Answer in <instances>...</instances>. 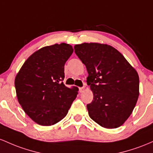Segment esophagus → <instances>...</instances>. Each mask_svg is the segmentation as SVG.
I'll return each mask as SVG.
<instances>
[{"label": "esophagus", "mask_w": 153, "mask_h": 153, "mask_svg": "<svg viewBox=\"0 0 153 153\" xmlns=\"http://www.w3.org/2000/svg\"><path fill=\"white\" fill-rule=\"evenodd\" d=\"M85 91V87H79V92H83Z\"/></svg>", "instance_id": "1"}]
</instances>
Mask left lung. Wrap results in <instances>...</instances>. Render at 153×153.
I'll use <instances>...</instances> for the list:
<instances>
[{"mask_svg":"<svg viewBox=\"0 0 153 153\" xmlns=\"http://www.w3.org/2000/svg\"><path fill=\"white\" fill-rule=\"evenodd\" d=\"M74 52L87 68V85L93 92V100L87 105L89 116L102 127H119L131 114L138 99L136 70L108 45H76Z\"/></svg>","mask_w":153,"mask_h":153,"instance_id":"1","label":"left lung"}]
</instances>
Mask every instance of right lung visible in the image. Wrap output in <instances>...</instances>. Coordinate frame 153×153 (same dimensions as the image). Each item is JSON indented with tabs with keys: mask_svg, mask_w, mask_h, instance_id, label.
I'll list each match as a JSON object with an SVG mask.
<instances>
[{
	"mask_svg": "<svg viewBox=\"0 0 153 153\" xmlns=\"http://www.w3.org/2000/svg\"><path fill=\"white\" fill-rule=\"evenodd\" d=\"M74 50L61 43L46 46L27 58L15 79L18 101L35 122L51 126L68 114L78 87L63 84L64 65Z\"/></svg>",
	"mask_w": 153,
	"mask_h": 153,
	"instance_id": "right-lung-1",
	"label": "right lung"
}]
</instances>
